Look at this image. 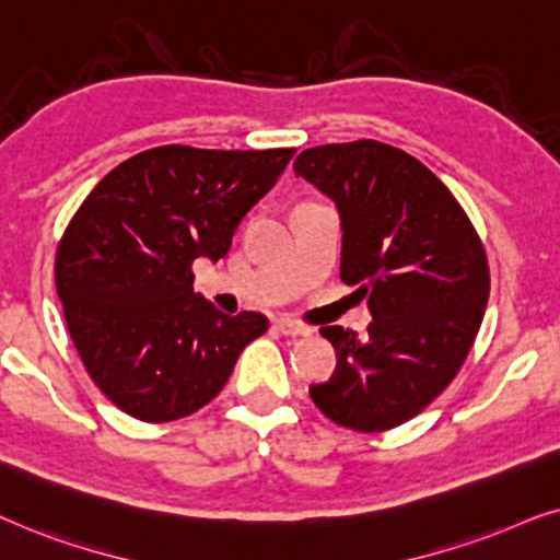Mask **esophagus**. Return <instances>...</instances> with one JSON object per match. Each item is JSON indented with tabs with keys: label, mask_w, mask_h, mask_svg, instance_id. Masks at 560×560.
Returning <instances> with one entry per match:
<instances>
[{
	"label": "esophagus",
	"mask_w": 560,
	"mask_h": 560,
	"mask_svg": "<svg viewBox=\"0 0 560 560\" xmlns=\"http://www.w3.org/2000/svg\"><path fill=\"white\" fill-rule=\"evenodd\" d=\"M273 327L281 335H287V338H304V335H310V327L294 323V319H276Z\"/></svg>",
	"instance_id": "esophagus-1"
}]
</instances>
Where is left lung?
<instances>
[{
	"label": "left lung",
	"instance_id": "left-lung-1",
	"mask_svg": "<svg viewBox=\"0 0 560 560\" xmlns=\"http://www.w3.org/2000/svg\"><path fill=\"white\" fill-rule=\"evenodd\" d=\"M294 174L340 214V279L366 296V338L323 327L338 366L310 386L332 422L382 432L412 420L458 374L489 300L487 253L441 178L378 140L302 151Z\"/></svg>",
	"mask_w": 560,
	"mask_h": 560
}]
</instances>
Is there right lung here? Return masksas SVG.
Here are the masks:
<instances>
[{
  "label": "right lung",
  "instance_id": "right-lung-1",
  "mask_svg": "<svg viewBox=\"0 0 560 560\" xmlns=\"http://www.w3.org/2000/svg\"><path fill=\"white\" fill-rule=\"evenodd\" d=\"M292 155L151 148L112 168L73 214L56 253L58 300L89 376L122 412H197L266 332L260 312L230 317L194 294L191 264L228 256Z\"/></svg>",
  "mask_w": 560,
  "mask_h": 560
}]
</instances>
